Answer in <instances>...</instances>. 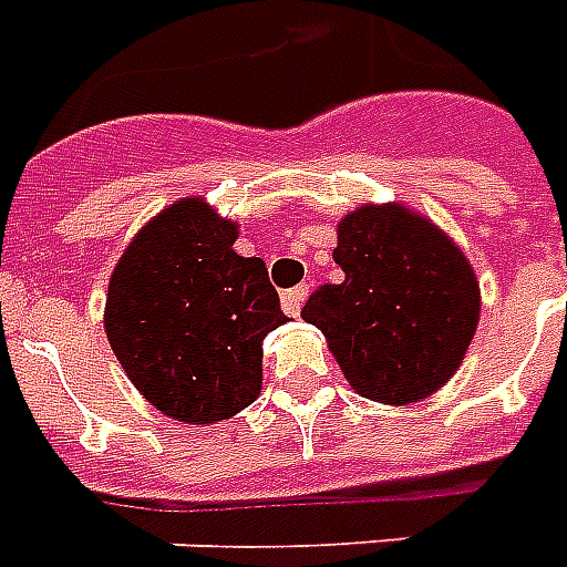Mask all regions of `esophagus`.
Returning a JSON list of instances; mask_svg holds the SVG:
<instances>
[{"label": "esophagus", "instance_id": "esophagus-1", "mask_svg": "<svg viewBox=\"0 0 567 567\" xmlns=\"http://www.w3.org/2000/svg\"><path fill=\"white\" fill-rule=\"evenodd\" d=\"M307 289H310V284H298V287L287 289V292L280 296V301H284V312H287V316H298V312H301V305H305V298H307Z\"/></svg>", "mask_w": 567, "mask_h": 567}]
</instances>
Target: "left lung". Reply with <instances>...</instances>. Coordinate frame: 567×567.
I'll use <instances>...</instances> for the list:
<instances>
[{"mask_svg": "<svg viewBox=\"0 0 567 567\" xmlns=\"http://www.w3.org/2000/svg\"><path fill=\"white\" fill-rule=\"evenodd\" d=\"M346 280L324 284L301 316L328 339L362 398L415 404L460 369L480 321V284L454 239L401 205H365L337 228Z\"/></svg>", "mask_w": 567, "mask_h": 567, "instance_id": "obj_1", "label": "left lung"}]
</instances>
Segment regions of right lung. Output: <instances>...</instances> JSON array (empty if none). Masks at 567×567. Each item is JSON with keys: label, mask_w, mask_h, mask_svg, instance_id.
Segmentation results:
<instances>
[{"label": "right lung", "mask_w": 567, "mask_h": 567, "mask_svg": "<svg viewBox=\"0 0 567 567\" xmlns=\"http://www.w3.org/2000/svg\"><path fill=\"white\" fill-rule=\"evenodd\" d=\"M237 225L181 198L131 239L107 284L104 333L131 383L163 415L213 424L260 395L262 339L287 316Z\"/></svg>", "instance_id": "right-lung-1"}]
</instances>
